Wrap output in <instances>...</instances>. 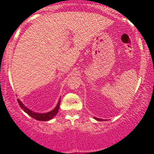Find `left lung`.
<instances>
[{
  "label": "left lung",
  "instance_id": "8db88e82",
  "mask_svg": "<svg viewBox=\"0 0 154 154\" xmlns=\"http://www.w3.org/2000/svg\"><path fill=\"white\" fill-rule=\"evenodd\" d=\"M95 119H96V120H98V121H102V119H98V118H96V117H95Z\"/></svg>",
  "mask_w": 154,
  "mask_h": 154
}]
</instances>
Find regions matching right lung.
Listing matches in <instances>:
<instances>
[{
	"label": "right lung",
	"mask_w": 154,
	"mask_h": 154,
	"mask_svg": "<svg viewBox=\"0 0 154 154\" xmlns=\"http://www.w3.org/2000/svg\"><path fill=\"white\" fill-rule=\"evenodd\" d=\"M18 102L19 105H20V107L23 110V111L26 112L28 115H29L30 116L34 118L35 119L38 120V121H43V122L48 121V120H50L53 117L55 116L58 111V109H59V106H60V99H59L57 106L55 107V108L54 109V110H52V111L47 112V113H36V112L31 111V110H29V109L26 108V107H24L23 104L20 102L19 99H18Z\"/></svg>",
	"instance_id": "right-lung-1"
}]
</instances>
